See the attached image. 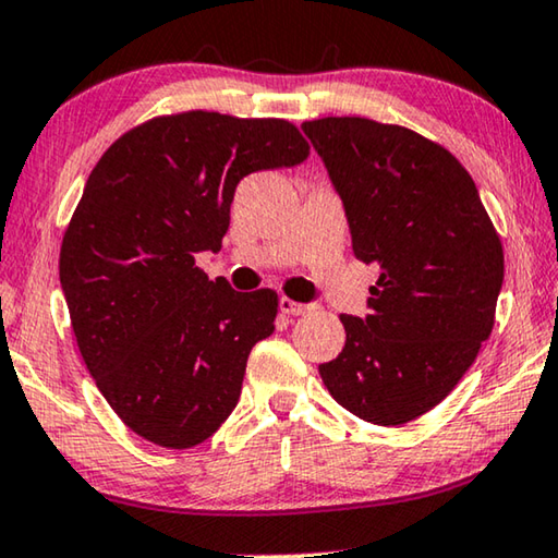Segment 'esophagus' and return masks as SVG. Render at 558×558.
Masks as SVG:
<instances>
[{
	"label": "esophagus",
	"mask_w": 558,
	"mask_h": 558,
	"mask_svg": "<svg viewBox=\"0 0 558 558\" xmlns=\"http://www.w3.org/2000/svg\"><path fill=\"white\" fill-rule=\"evenodd\" d=\"M280 311L286 315H305L313 311V305H305V303H295L293 298H280Z\"/></svg>",
	"instance_id": "obj_1"
}]
</instances>
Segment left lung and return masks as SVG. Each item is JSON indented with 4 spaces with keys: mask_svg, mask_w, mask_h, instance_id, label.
Returning <instances> with one entry per match:
<instances>
[{
    "mask_svg": "<svg viewBox=\"0 0 558 558\" xmlns=\"http://www.w3.org/2000/svg\"><path fill=\"white\" fill-rule=\"evenodd\" d=\"M303 129L344 203L352 251L379 265L369 315H340L344 348L320 377L360 420L400 427L454 390L492 335L499 233L472 175L437 141L365 117Z\"/></svg>",
    "mask_w": 558,
    "mask_h": 558,
    "instance_id": "left-lung-1",
    "label": "left lung"
}]
</instances>
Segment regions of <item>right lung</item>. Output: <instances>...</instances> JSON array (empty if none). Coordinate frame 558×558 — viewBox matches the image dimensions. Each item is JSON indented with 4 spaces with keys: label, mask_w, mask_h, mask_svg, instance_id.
Returning a JSON list of instances; mask_svg holds the SVG:
<instances>
[{
    "label": "right lung",
    "mask_w": 558,
    "mask_h": 558,
    "mask_svg": "<svg viewBox=\"0 0 558 558\" xmlns=\"http://www.w3.org/2000/svg\"><path fill=\"white\" fill-rule=\"evenodd\" d=\"M286 119L181 111L138 123L88 175L59 253L78 352L111 410L168 449L206 441L241 397L253 344L276 330L278 293L208 280L238 181L305 161Z\"/></svg>",
    "instance_id": "add662e5"
}]
</instances>
